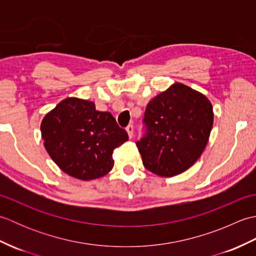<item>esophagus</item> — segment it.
I'll list each match as a JSON object with an SVG mask.
<instances>
[{
    "instance_id": "obj_1",
    "label": "esophagus",
    "mask_w": 256,
    "mask_h": 256,
    "mask_svg": "<svg viewBox=\"0 0 256 256\" xmlns=\"http://www.w3.org/2000/svg\"><path fill=\"white\" fill-rule=\"evenodd\" d=\"M126 132H128V138H132L133 135H134V128H133V125H132V124L128 125V126L126 128Z\"/></svg>"
}]
</instances>
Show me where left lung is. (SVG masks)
I'll use <instances>...</instances> for the list:
<instances>
[{
  "instance_id": "1",
  "label": "left lung",
  "mask_w": 256,
  "mask_h": 256,
  "mask_svg": "<svg viewBox=\"0 0 256 256\" xmlns=\"http://www.w3.org/2000/svg\"><path fill=\"white\" fill-rule=\"evenodd\" d=\"M146 134L136 142L146 170L162 177L187 170L202 154L214 125L208 98L175 82L146 106Z\"/></svg>"
}]
</instances>
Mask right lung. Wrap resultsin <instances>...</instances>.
I'll return each instance as SVG.
<instances>
[{
  "label": "right lung",
  "instance_id": "right-lung-1",
  "mask_svg": "<svg viewBox=\"0 0 256 256\" xmlns=\"http://www.w3.org/2000/svg\"><path fill=\"white\" fill-rule=\"evenodd\" d=\"M40 132L50 158L80 180L106 175L114 148L128 140L110 112L96 111L94 102L79 98L59 102L42 118Z\"/></svg>",
  "mask_w": 256,
  "mask_h": 256
}]
</instances>
